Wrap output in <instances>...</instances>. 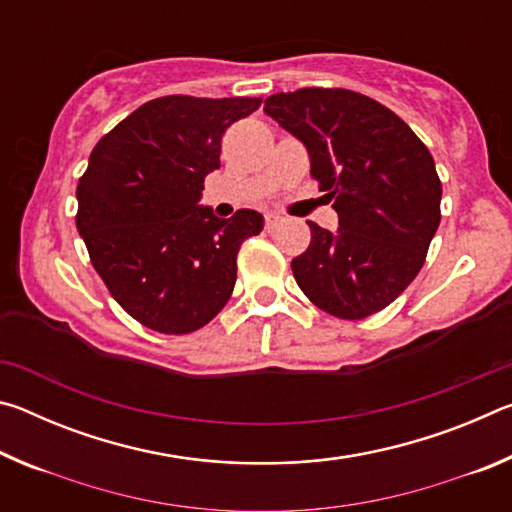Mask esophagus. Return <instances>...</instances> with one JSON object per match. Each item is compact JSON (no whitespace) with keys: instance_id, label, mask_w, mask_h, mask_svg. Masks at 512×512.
Returning a JSON list of instances; mask_svg holds the SVG:
<instances>
[{"instance_id":"obj_1","label":"esophagus","mask_w":512,"mask_h":512,"mask_svg":"<svg viewBox=\"0 0 512 512\" xmlns=\"http://www.w3.org/2000/svg\"><path fill=\"white\" fill-rule=\"evenodd\" d=\"M280 221H282V216L280 214H266V219H264V228L271 232V230H275L277 225H280Z\"/></svg>"}]
</instances>
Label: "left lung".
<instances>
[{
  "instance_id": "obj_1",
  "label": "left lung",
  "mask_w": 512,
  "mask_h": 512,
  "mask_svg": "<svg viewBox=\"0 0 512 512\" xmlns=\"http://www.w3.org/2000/svg\"><path fill=\"white\" fill-rule=\"evenodd\" d=\"M264 112L307 146L339 230L309 221L291 262L302 293L343 320L377 314L409 287L440 223L443 185L427 146L393 110L343 88L277 92Z\"/></svg>"
}]
</instances>
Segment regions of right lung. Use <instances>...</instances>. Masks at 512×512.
Returning <instances> with one entry per match:
<instances>
[{
	"label": "right lung",
	"instance_id": "right-lung-1",
	"mask_svg": "<svg viewBox=\"0 0 512 512\" xmlns=\"http://www.w3.org/2000/svg\"><path fill=\"white\" fill-rule=\"evenodd\" d=\"M262 99L146 101L94 146L79 178L76 228L110 296L137 323L189 334L219 314L237 282V253L264 228L262 214L216 219L198 205L221 167L225 128Z\"/></svg>",
	"mask_w": 512,
	"mask_h": 512
}]
</instances>
